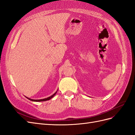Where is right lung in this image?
<instances>
[{
    "mask_svg": "<svg viewBox=\"0 0 135 135\" xmlns=\"http://www.w3.org/2000/svg\"><path fill=\"white\" fill-rule=\"evenodd\" d=\"M57 93V91L55 92V93L54 94H52V95H51L50 97H47V98H44V99H30V98H28V97H26L27 98H28V99H29V100H30V101H34V102H41V101H47V100H50V99L51 98H52L54 96L55 94H56V93Z\"/></svg>",
    "mask_w": 135,
    "mask_h": 135,
    "instance_id": "1",
    "label": "right lung"
}]
</instances>
